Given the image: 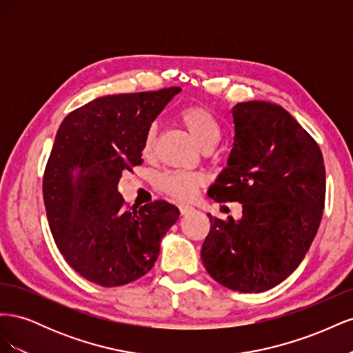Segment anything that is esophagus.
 <instances>
[{"mask_svg": "<svg viewBox=\"0 0 353 353\" xmlns=\"http://www.w3.org/2000/svg\"><path fill=\"white\" fill-rule=\"evenodd\" d=\"M194 208H191L188 205H179V213L181 215H188V213H193Z\"/></svg>", "mask_w": 353, "mask_h": 353, "instance_id": "34e87169", "label": "esophagus"}]
</instances>
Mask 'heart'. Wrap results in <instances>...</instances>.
I'll return each mask as SVG.
<instances>
[{"label":"heart","instance_id":"heart-1","mask_svg":"<svg viewBox=\"0 0 353 353\" xmlns=\"http://www.w3.org/2000/svg\"><path fill=\"white\" fill-rule=\"evenodd\" d=\"M175 119L179 125H183L190 135L194 138L196 143L203 150H210L215 147L221 137L222 128L216 117L213 116L206 108L199 104L185 105L175 113ZM156 145V128L148 126L141 140V156L150 157ZM156 188L169 197L175 200H190L197 193V188L201 185V176L193 172H169L160 174L156 178Z\"/></svg>","mask_w":353,"mask_h":353}]
</instances>
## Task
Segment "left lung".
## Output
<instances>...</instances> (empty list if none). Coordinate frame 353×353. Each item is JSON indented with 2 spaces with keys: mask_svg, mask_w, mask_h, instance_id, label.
Masks as SVG:
<instances>
[{
  "mask_svg": "<svg viewBox=\"0 0 353 353\" xmlns=\"http://www.w3.org/2000/svg\"><path fill=\"white\" fill-rule=\"evenodd\" d=\"M236 135L228 166L208 196L239 201L237 222L212 216L201 261L213 280L241 293L284 281L305 258L325 203V166L314 138L280 105L232 108Z\"/></svg>",
  "mask_w": 353,
  "mask_h": 353,
  "instance_id": "8db88e82",
  "label": "left lung"
}]
</instances>
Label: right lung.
Segmentation results:
<instances>
[{
	"label": "right lung",
	"mask_w": 353,
	"mask_h": 353,
	"mask_svg": "<svg viewBox=\"0 0 353 353\" xmlns=\"http://www.w3.org/2000/svg\"><path fill=\"white\" fill-rule=\"evenodd\" d=\"M181 88L105 95L70 112L42 178L50 230L65 261L103 287L132 283L153 268L160 240L178 219L165 200L125 210L123 170L143 163L141 140Z\"/></svg>",
	"instance_id": "1"
}]
</instances>
